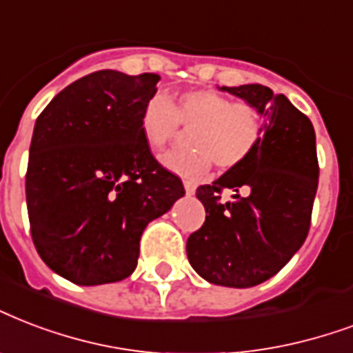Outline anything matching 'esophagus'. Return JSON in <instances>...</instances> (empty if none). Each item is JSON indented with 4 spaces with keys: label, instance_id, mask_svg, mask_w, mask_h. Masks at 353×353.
Segmentation results:
<instances>
[{
    "label": "esophagus",
    "instance_id": "obj_1",
    "mask_svg": "<svg viewBox=\"0 0 353 353\" xmlns=\"http://www.w3.org/2000/svg\"><path fill=\"white\" fill-rule=\"evenodd\" d=\"M183 187H185V192L190 196V194H194L196 187H198V185H196L194 181H183Z\"/></svg>",
    "mask_w": 353,
    "mask_h": 353
}]
</instances>
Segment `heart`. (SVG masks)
I'll list each match as a JSON object with an SVG mask.
<instances>
[{
  "label": "heart",
  "mask_w": 353,
  "mask_h": 353,
  "mask_svg": "<svg viewBox=\"0 0 353 353\" xmlns=\"http://www.w3.org/2000/svg\"><path fill=\"white\" fill-rule=\"evenodd\" d=\"M181 128L188 133L190 148L170 150L161 163L174 174L201 177L212 168L235 170L259 146L265 134L263 112L248 101H233L214 90H188L176 105L165 94H153L141 112V131L152 150H163L179 137Z\"/></svg>",
  "instance_id": "heart-1"
}]
</instances>
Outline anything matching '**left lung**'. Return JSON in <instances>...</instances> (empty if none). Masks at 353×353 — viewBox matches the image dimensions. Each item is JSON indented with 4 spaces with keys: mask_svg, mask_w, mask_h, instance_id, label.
I'll return each instance as SVG.
<instances>
[{
    "mask_svg": "<svg viewBox=\"0 0 353 353\" xmlns=\"http://www.w3.org/2000/svg\"><path fill=\"white\" fill-rule=\"evenodd\" d=\"M266 117L259 146L235 170L196 190L205 222L187 241L190 265L209 283L246 289L263 283L300 250L319 187L313 123L283 94L263 85L222 87ZM231 188L236 194L221 201Z\"/></svg>",
    "mask_w": 353,
    "mask_h": 353,
    "instance_id": "1",
    "label": "left lung"
}]
</instances>
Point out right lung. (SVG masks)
<instances>
[{"label": "right lung", "mask_w": 353, "mask_h": 353, "mask_svg": "<svg viewBox=\"0 0 353 353\" xmlns=\"http://www.w3.org/2000/svg\"><path fill=\"white\" fill-rule=\"evenodd\" d=\"M159 79L99 70L61 90L37 118L26 174L31 236L46 265L72 283L131 276L144 228L185 194L141 131Z\"/></svg>", "instance_id": "obj_1"}]
</instances>
